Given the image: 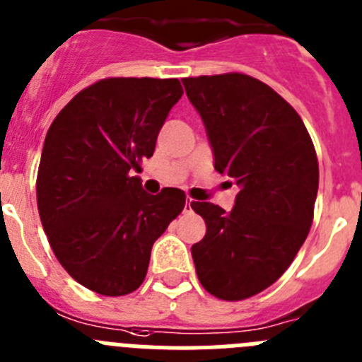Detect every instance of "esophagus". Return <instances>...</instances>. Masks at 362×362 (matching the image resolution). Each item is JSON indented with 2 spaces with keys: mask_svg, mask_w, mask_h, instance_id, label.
<instances>
[{
  "mask_svg": "<svg viewBox=\"0 0 362 362\" xmlns=\"http://www.w3.org/2000/svg\"><path fill=\"white\" fill-rule=\"evenodd\" d=\"M192 209H194V202H192V200H187V202H185L184 211H185V212H191Z\"/></svg>",
  "mask_w": 362,
  "mask_h": 362,
  "instance_id": "34e87169",
  "label": "esophagus"
}]
</instances>
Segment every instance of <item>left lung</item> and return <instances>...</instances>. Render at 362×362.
Masks as SVG:
<instances>
[{
    "instance_id": "1",
    "label": "left lung",
    "mask_w": 362,
    "mask_h": 362,
    "mask_svg": "<svg viewBox=\"0 0 362 362\" xmlns=\"http://www.w3.org/2000/svg\"><path fill=\"white\" fill-rule=\"evenodd\" d=\"M182 82L205 124L216 171L239 187L230 212L194 202L207 232L192 245V261L205 291L238 302L276 282L305 241L318 158L298 112L261 80L225 73Z\"/></svg>"
}]
</instances>
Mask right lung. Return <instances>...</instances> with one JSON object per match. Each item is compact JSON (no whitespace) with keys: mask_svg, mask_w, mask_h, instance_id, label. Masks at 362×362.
<instances>
[{"mask_svg":"<svg viewBox=\"0 0 362 362\" xmlns=\"http://www.w3.org/2000/svg\"><path fill=\"white\" fill-rule=\"evenodd\" d=\"M182 94L177 78H103L46 134L35 185L42 228L64 269L98 295L139 288L151 246L184 211V191L153 197L134 177Z\"/></svg>","mask_w":362,"mask_h":362,"instance_id":"right-lung-1","label":"right lung"}]
</instances>
